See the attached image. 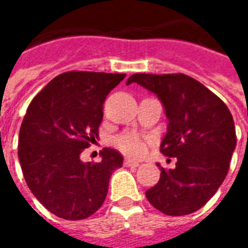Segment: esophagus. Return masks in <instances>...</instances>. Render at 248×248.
Segmentation results:
<instances>
[{
    "mask_svg": "<svg viewBox=\"0 0 248 248\" xmlns=\"http://www.w3.org/2000/svg\"><path fill=\"white\" fill-rule=\"evenodd\" d=\"M124 164L126 166H133V168H136V166L140 165V162L136 160H130V158H124Z\"/></svg>",
    "mask_w": 248,
    "mask_h": 248,
    "instance_id": "obj_1",
    "label": "esophagus"
}]
</instances>
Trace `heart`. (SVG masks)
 <instances>
[{
  "label": "heart",
  "instance_id": "heart-1",
  "mask_svg": "<svg viewBox=\"0 0 248 248\" xmlns=\"http://www.w3.org/2000/svg\"><path fill=\"white\" fill-rule=\"evenodd\" d=\"M115 148L130 157H142L148 152L149 140L137 133H124L115 138Z\"/></svg>",
  "mask_w": 248,
  "mask_h": 248
}]
</instances>
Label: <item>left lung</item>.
I'll return each instance as SVG.
<instances>
[{
  "mask_svg": "<svg viewBox=\"0 0 248 248\" xmlns=\"http://www.w3.org/2000/svg\"><path fill=\"white\" fill-rule=\"evenodd\" d=\"M137 83L158 96L169 124L160 152L176 157V168H160L158 183L146 190L154 208L169 216L200 209L224 181L236 146V133L226 103L184 74H134Z\"/></svg>",
  "mask_w": 248,
  "mask_h": 248,
  "instance_id": "left-lung-1",
  "label": "left lung"
}]
</instances>
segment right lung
Returning <instances> with one entry per match:
<instances>
[{
    "instance_id": "obj_1",
    "label": "right lung",
    "mask_w": 248,
    "mask_h": 248,
    "mask_svg": "<svg viewBox=\"0 0 248 248\" xmlns=\"http://www.w3.org/2000/svg\"><path fill=\"white\" fill-rule=\"evenodd\" d=\"M124 74L70 71L53 78L28 106L18 137V160L34 197L65 220H82L102 207L111 173L124 157L102 150V161L80 154L99 136L103 103Z\"/></svg>"
}]
</instances>
